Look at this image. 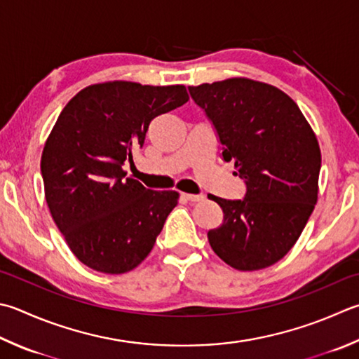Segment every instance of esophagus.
Returning a JSON list of instances; mask_svg holds the SVG:
<instances>
[{"mask_svg": "<svg viewBox=\"0 0 359 359\" xmlns=\"http://www.w3.org/2000/svg\"><path fill=\"white\" fill-rule=\"evenodd\" d=\"M182 197L189 201H203L205 200V195L201 194H182Z\"/></svg>", "mask_w": 359, "mask_h": 359, "instance_id": "34e87169", "label": "esophagus"}]
</instances>
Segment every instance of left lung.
I'll return each instance as SVG.
<instances>
[{
    "label": "left lung",
    "instance_id": "obj_1",
    "mask_svg": "<svg viewBox=\"0 0 359 359\" xmlns=\"http://www.w3.org/2000/svg\"><path fill=\"white\" fill-rule=\"evenodd\" d=\"M217 131L222 156L245 181L243 200L212 197L223 223L208 233L215 255L243 272L278 262L305 228L319 194L320 147L285 92L248 78L189 87Z\"/></svg>",
    "mask_w": 359,
    "mask_h": 359
}]
</instances>
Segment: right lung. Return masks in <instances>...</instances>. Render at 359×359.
<instances>
[{"mask_svg":"<svg viewBox=\"0 0 359 359\" xmlns=\"http://www.w3.org/2000/svg\"><path fill=\"white\" fill-rule=\"evenodd\" d=\"M189 100L184 86L92 84L60 112L40 170L51 217L73 255L101 273L136 269L151 252L180 194L150 191L123 165L151 120Z\"/></svg>","mask_w":359,"mask_h":359,"instance_id":"obj_1","label":"right lung"}]
</instances>
